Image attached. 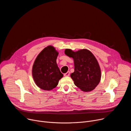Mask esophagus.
Returning a JSON list of instances; mask_svg holds the SVG:
<instances>
[{
    "mask_svg": "<svg viewBox=\"0 0 131 131\" xmlns=\"http://www.w3.org/2000/svg\"><path fill=\"white\" fill-rule=\"evenodd\" d=\"M69 74H70V72H69V71H68V72H67L66 73H65L64 74V76L65 77H68V76H69Z\"/></svg>",
    "mask_w": 131,
    "mask_h": 131,
    "instance_id": "34e87169",
    "label": "esophagus"
}]
</instances>
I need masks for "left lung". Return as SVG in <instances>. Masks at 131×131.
Listing matches in <instances>:
<instances>
[{
	"label": "left lung",
	"instance_id": "obj_1",
	"mask_svg": "<svg viewBox=\"0 0 131 131\" xmlns=\"http://www.w3.org/2000/svg\"><path fill=\"white\" fill-rule=\"evenodd\" d=\"M65 54L74 61V71L70 74L74 84L84 92L94 90L101 78V68L94 55L87 49L74 52L67 49Z\"/></svg>",
	"mask_w": 131,
	"mask_h": 131
}]
</instances>
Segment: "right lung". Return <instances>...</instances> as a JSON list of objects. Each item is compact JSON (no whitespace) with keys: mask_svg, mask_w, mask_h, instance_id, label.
Instances as JSON below:
<instances>
[{"mask_svg":"<svg viewBox=\"0 0 131 131\" xmlns=\"http://www.w3.org/2000/svg\"><path fill=\"white\" fill-rule=\"evenodd\" d=\"M59 52L52 46L43 49L37 56L32 68V75L36 85L49 91L57 86L63 77L57 63Z\"/></svg>","mask_w":131,"mask_h":131,"instance_id":"right-lung-1","label":"right lung"}]
</instances>
